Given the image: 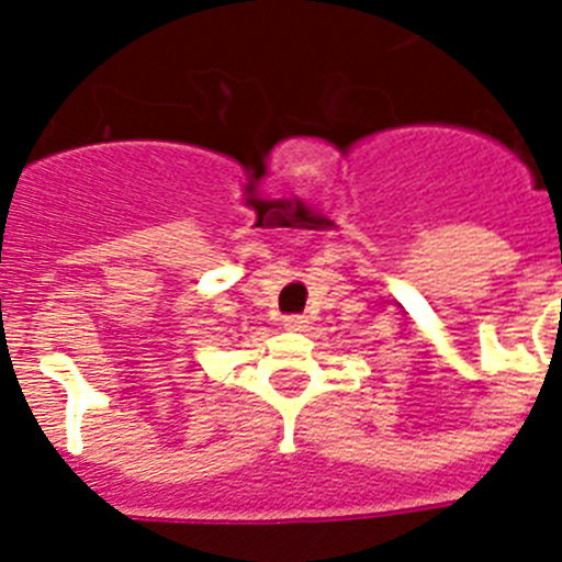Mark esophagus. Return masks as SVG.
<instances>
[{
	"mask_svg": "<svg viewBox=\"0 0 562 562\" xmlns=\"http://www.w3.org/2000/svg\"><path fill=\"white\" fill-rule=\"evenodd\" d=\"M306 324H310V321H306L304 315H286L284 317V329L286 331H304Z\"/></svg>",
	"mask_w": 562,
	"mask_h": 562,
	"instance_id": "34e87169",
	"label": "esophagus"
}]
</instances>
